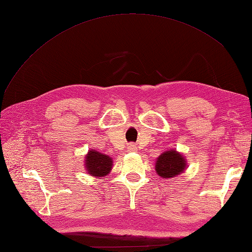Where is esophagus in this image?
<instances>
[{"mask_svg":"<svg viewBox=\"0 0 252 252\" xmlns=\"http://www.w3.org/2000/svg\"><path fill=\"white\" fill-rule=\"evenodd\" d=\"M127 151H129V152H136L137 147L134 145V144H130V145L127 146Z\"/></svg>","mask_w":252,"mask_h":252,"instance_id":"obj_1","label":"esophagus"}]
</instances>
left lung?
Listing matches in <instances>:
<instances>
[{"label": "left lung", "instance_id": "8db88e82", "mask_svg": "<svg viewBox=\"0 0 252 252\" xmlns=\"http://www.w3.org/2000/svg\"><path fill=\"white\" fill-rule=\"evenodd\" d=\"M186 167V161L181 154L175 151L165 152L160 155L156 162V171L158 175L164 179L173 178L179 175Z\"/></svg>", "mask_w": 252, "mask_h": 252}]
</instances>
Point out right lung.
Returning a JSON list of instances; mask_svg holds the SVG:
<instances>
[{"mask_svg": "<svg viewBox=\"0 0 252 252\" xmlns=\"http://www.w3.org/2000/svg\"><path fill=\"white\" fill-rule=\"evenodd\" d=\"M111 158L99 152L90 151L88 156L85 157V168H87L89 174L97 176V178L108 174L111 170Z\"/></svg>", "mask_w": 252, "mask_h": 252, "instance_id": "1", "label": "right lung"}]
</instances>
